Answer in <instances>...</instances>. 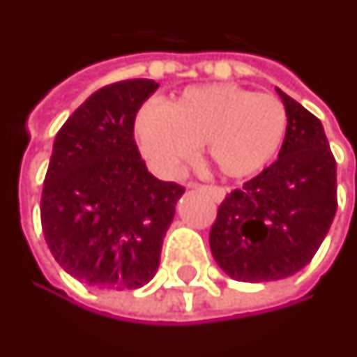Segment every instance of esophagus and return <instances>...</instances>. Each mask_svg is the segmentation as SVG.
Segmentation results:
<instances>
[{"mask_svg": "<svg viewBox=\"0 0 357 357\" xmlns=\"http://www.w3.org/2000/svg\"><path fill=\"white\" fill-rule=\"evenodd\" d=\"M187 187H193V189H195V187H204V189H206V191L213 195L214 201H222V199L226 197V191H224V189L218 185H199L197 181H189V183H187Z\"/></svg>", "mask_w": 357, "mask_h": 357, "instance_id": "esophagus-1", "label": "esophagus"}]
</instances>
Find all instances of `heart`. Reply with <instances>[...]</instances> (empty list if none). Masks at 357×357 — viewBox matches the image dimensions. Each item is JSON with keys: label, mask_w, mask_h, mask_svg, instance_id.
<instances>
[{"label": "heart", "mask_w": 357, "mask_h": 357, "mask_svg": "<svg viewBox=\"0 0 357 357\" xmlns=\"http://www.w3.org/2000/svg\"><path fill=\"white\" fill-rule=\"evenodd\" d=\"M288 114L274 94L236 84L189 86L162 104L137 112L139 151L162 178H176L204 143L206 156L226 178H248L271 164L286 135Z\"/></svg>", "instance_id": "b5f03b06"}]
</instances>
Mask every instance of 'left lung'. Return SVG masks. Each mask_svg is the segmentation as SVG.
<instances>
[{"instance_id": "8db88e82", "label": "left lung", "mask_w": 357, "mask_h": 357, "mask_svg": "<svg viewBox=\"0 0 357 357\" xmlns=\"http://www.w3.org/2000/svg\"><path fill=\"white\" fill-rule=\"evenodd\" d=\"M288 114L278 158L218 206L211 251L241 282H268L307 265L336 214V160L325 129L300 102L276 89Z\"/></svg>"}]
</instances>
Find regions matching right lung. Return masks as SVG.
<instances>
[{
  "instance_id": "1",
  "label": "right lung",
  "mask_w": 357,
  "mask_h": 357,
  "mask_svg": "<svg viewBox=\"0 0 357 357\" xmlns=\"http://www.w3.org/2000/svg\"><path fill=\"white\" fill-rule=\"evenodd\" d=\"M156 89L151 79L102 86L57 131L40 220L54 259L84 284L135 290L158 271L185 187L154 178L135 143L137 112Z\"/></svg>"
}]
</instances>
